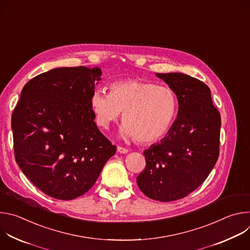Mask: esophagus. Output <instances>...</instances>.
I'll return each mask as SVG.
<instances>
[{
	"label": "esophagus",
	"mask_w": 250,
	"mask_h": 250,
	"mask_svg": "<svg viewBox=\"0 0 250 250\" xmlns=\"http://www.w3.org/2000/svg\"><path fill=\"white\" fill-rule=\"evenodd\" d=\"M118 151L120 153H127L128 152V149L125 148V147H123V146H118Z\"/></svg>",
	"instance_id": "esophagus-1"
}]
</instances>
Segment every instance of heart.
<instances>
[{
  "instance_id": "heart-1",
  "label": "heart",
  "mask_w": 250,
  "mask_h": 250,
  "mask_svg": "<svg viewBox=\"0 0 250 250\" xmlns=\"http://www.w3.org/2000/svg\"><path fill=\"white\" fill-rule=\"evenodd\" d=\"M90 106L97 125L106 129L123 113L122 135L139 144H151L165 136L178 108L177 96L168 86L138 79H125L110 85V93L95 90Z\"/></svg>"
}]
</instances>
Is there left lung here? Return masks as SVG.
<instances>
[{"label":"left lung","instance_id":"obj_1","mask_svg":"<svg viewBox=\"0 0 250 250\" xmlns=\"http://www.w3.org/2000/svg\"><path fill=\"white\" fill-rule=\"evenodd\" d=\"M156 76L175 92L179 109L166 136L144 151L146 165L136 182L146 197L171 202L196 190L215 166L221 114L204 82L183 73Z\"/></svg>","mask_w":250,"mask_h":250}]
</instances>
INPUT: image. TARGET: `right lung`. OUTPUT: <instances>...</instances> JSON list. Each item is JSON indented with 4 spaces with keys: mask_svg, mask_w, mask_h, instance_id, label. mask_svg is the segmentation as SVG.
I'll return each instance as SVG.
<instances>
[{
    "mask_svg": "<svg viewBox=\"0 0 250 250\" xmlns=\"http://www.w3.org/2000/svg\"><path fill=\"white\" fill-rule=\"evenodd\" d=\"M99 67H61L29 80L12 115L14 151L44 194L73 200L88 192L117 150L96 125L90 98Z\"/></svg>",
    "mask_w": 250,
    "mask_h": 250,
    "instance_id": "obj_1",
    "label": "right lung"
}]
</instances>
